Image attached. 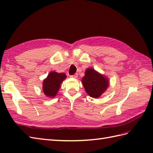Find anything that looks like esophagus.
I'll list each match as a JSON object with an SVG mask.
<instances>
[{
    "instance_id": "34e87169",
    "label": "esophagus",
    "mask_w": 153,
    "mask_h": 153,
    "mask_svg": "<svg viewBox=\"0 0 153 153\" xmlns=\"http://www.w3.org/2000/svg\"><path fill=\"white\" fill-rule=\"evenodd\" d=\"M77 76H78V75H77V74H75L74 75H72V76H71L70 77H72V78H77Z\"/></svg>"
}]
</instances>
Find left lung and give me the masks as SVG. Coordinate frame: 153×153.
I'll use <instances>...</instances> for the list:
<instances>
[{"mask_svg": "<svg viewBox=\"0 0 153 153\" xmlns=\"http://www.w3.org/2000/svg\"><path fill=\"white\" fill-rule=\"evenodd\" d=\"M82 82L86 93L95 99L101 96L109 85L108 78L93 68H87Z\"/></svg>", "mask_w": 153, "mask_h": 153, "instance_id": "1", "label": "left lung"}]
</instances>
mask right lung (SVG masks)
Masks as SVG:
<instances>
[{
  "label": "right lung",
  "mask_w": 153,
  "mask_h": 153,
  "mask_svg": "<svg viewBox=\"0 0 153 153\" xmlns=\"http://www.w3.org/2000/svg\"><path fill=\"white\" fill-rule=\"evenodd\" d=\"M66 78L64 73H57L51 71L43 82V91L45 95L50 98H53L56 95L60 88V84Z\"/></svg>",
  "instance_id": "1"
}]
</instances>
